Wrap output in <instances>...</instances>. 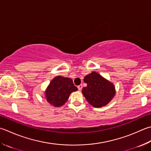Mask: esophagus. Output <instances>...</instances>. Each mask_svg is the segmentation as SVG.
<instances>
[{
	"label": "esophagus",
	"mask_w": 151,
	"mask_h": 151,
	"mask_svg": "<svg viewBox=\"0 0 151 151\" xmlns=\"http://www.w3.org/2000/svg\"><path fill=\"white\" fill-rule=\"evenodd\" d=\"M77 88H78V90L79 91H81V90H82V84H81V85H79V86H77Z\"/></svg>",
	"instance_id": "34e87169"
}]
</instances>
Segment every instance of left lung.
I'll use <instances>...</instances> for the list:
<instances>
[{"label": "left lung", "instance_id": "8db88e82", "mask_svg": "<svg viewBox=\"0 0 151 151\" xmlns=\"http://www.w3.org/2000/svg\"><path fill=\"white\" fill-rule=\"evenodd\" d=\"M84 82L87 86L83 88L82 93L93 107L101 108L107 105L116 94L114 84L97 72L88 74L84 77Z\"/></svg>", "mask_w": 151, "mask_h": 151}]
</instances>
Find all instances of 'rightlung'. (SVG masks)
Here are the masks:
<instances>
[{
    "label": "right lung",
    "instance_id": "add662e5",
    "mask_svg": "<svg viewBox=\"0 0 151 151\" xmlns=\"http://www.w3.org/2000/svg\"><path fill=\"white\" fill-rule=\"evenodd\" d=\"M77 90L71 78L60 75L50 82L44 91V97L52 106L60 107L67 102L70 93Z\"/></svg>",
    "mask_w": 151,
    "mask_h": 151
}]
</instances>
